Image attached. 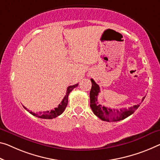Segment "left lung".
I'll list each match as a JSON object with an SVG mask.
<instances>
[{
  "mask_svg": "<svg viewBox=\"0 0 160 160\" xmlns=\"http://www.w3.org/2000/svg\"><path fill=\"white\" fill-rule=\"evenodd\" d=\"M92 81V88L90 91V107L91 109L94 112V114L97 116L103 121L107 122H117L120 120L126 119L130 115L133 114L134 111L137 109V108L139 107V104L134 105L133 107H131L126 109H110V108L105 107L104 106L99 104L98 102V95L100 92V88L99 85L96 83L94 79L91 78ZM145 97H143L142 102H143Z\"/></svg>",
  "mask_w": 160,
  "mask_h": 160,
  "instance_id": "1",
  "label": "left lung"
}]
</instances>
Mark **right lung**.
Masks as SVG:
<instances>
[{
	"label": "right lung",
	"instance_id": "right-lung-1",
	"mask_svg": "<svg viewBox=\"0 0 160 160\" xmlns=\"http://www.w3.org/2000/svg\"><path fill=\"white\" fill-rule=\"evenodd\" d=\"M78 83H77V84H74L73 86H69L67 88V91H66V94L63 98V100L61 101V104H58V106L57 107L54 108V109L51 110V111H47V112H38V113H34L31 112L30 110L27 109L25 107L23 106V107L28 111L30 114H31L33 116L37 117L38 118H41V119H53V118L57 117L58 116H59L64 111L66 106L68 104V95H69L70 92L73 89V88H76L78 86Z\"/></svg>",
	"mask_w": 160,
	"mask_h": 160
}]
</instances>
